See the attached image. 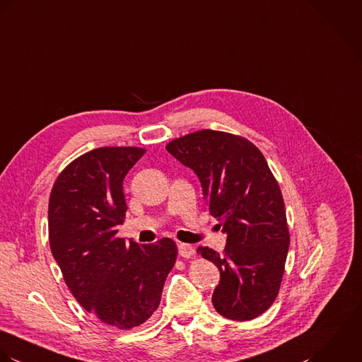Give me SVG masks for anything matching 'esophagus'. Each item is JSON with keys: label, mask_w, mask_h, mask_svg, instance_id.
I'll return each instance as SVG.
<instances>
[{"label": "esophagus", "mask_w": 362, "mask_h": 362, "mask_svg": "<svg viewBox=\"0 0 362 362\" xmlns=\"http://www.w3.org/2000/svg\"><path fill=\"white\" fill-rule=\"evenodd\" d=\"M179 255L185 259H190L194 256V247L189 243H179Z\"/></svg>", "instance_id": "1"}]
</instances>
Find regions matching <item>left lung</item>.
Here are the masks:
<instances>
[{
  "label": "left lung",
  "instance_id": "left-lung-1",
  "mask_svg": "<svg viewBox=\"0 0 362 362\" xmlns=\"http://www.w3.org/2000/svg\"><path fill=\"white\" fill-rule=\"evenodd\" d=\"M166 149L199 176L209 211L226 235L222 253L197 249L221 274L216 310L238 322L260 316L279 295L289 246L283 194L266 158L249 140L214 130L190 133Z\"/></svg>",
  "mask_w": 362,
  "mask_h": 362
}]
</instances>
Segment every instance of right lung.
<instances>
[{
	"label": "right lung",
	"instance_id": "obj_1",
	"mask_svg": "<svg viewBox=\"0 0 362 362\" xmlns=\"http://www.w3.org/2000/svg\"><path fill=\"white\" fill-rule=\"evenodd\" d=\"M145 153L137 146H102L59 175L49 200V242L74 298L102 323L127 330L156 310L177 247L117 236L127 204L123 180Z\"/></svg>",
	"mask_w": 362,
	"mask_h": 362
}]
</instances>
